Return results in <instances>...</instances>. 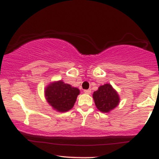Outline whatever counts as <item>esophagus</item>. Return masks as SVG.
<instances>
[{"mask_svg":"<svg viewBox=\"0 0 159 159\" xmlns=\"http://www.w3.org/2000/svg\"><path fill=\"white\" fill-rule=\"evenodd\" d=\"M84 92L86 94H90L91 93V90H84Z\"/></svg>","mask_w":159,"mask_h":159,"instance_id":"1","label":"esophagus"}]
</instances>
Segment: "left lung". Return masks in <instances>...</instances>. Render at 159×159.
Segmentation results:
<instances>
[{
    "label": "left lung",
    "instance_id": "1",
    "mask_svg": "<svg viewBox=\"0 0 159 159\" xmlns=\"http://www.w3.org/2000/svg\"><path fill=\"white\" fill-rule=\"evenodd\" d=\"M93 99L96 106L102 112H109L118 105L120 98L117 93L111 84H106L98 87L93 93Z\"/></svg>",
    "mask_w": 159,
    "mask_h": 159
}]
</instances>
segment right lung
Wrapping results in <instances>:
<instances>
[{
  "instance_id": "add662e5",
  "label": "right lung",
  "mask_w": 159,
  "mask_h": 159,
  "mask_svg": "<svg viewBox=\"0 0 159 159\" xmlns=\"http://www.w3.org/2000/svg\"><path fill=\"white\" fill-rule=\"evenodd\" d=\"M79 93L78 88L62 81L50 84L45 91L48 102L58 112H65L72 108Z\"/></svg>"
}]
</instances>
